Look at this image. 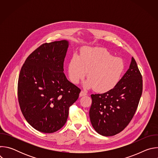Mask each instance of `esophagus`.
I'll return each instance as SVG.
<instances>
[{"label":"esophagus","mask_w":158,"mask_h":158,"mask_svg":"<svg viewBox=\"0 0 158 158\" xmlns=\"http://www.w3.org/2000/svg\"><path fill=\"white\" fill-rule=\"evenodd\" d=\"M79 95H80V97H82V96H86V95H87V93H86V92H85L84 91H81Z\"/></svg>","instance_id":"1"}]
</instances>
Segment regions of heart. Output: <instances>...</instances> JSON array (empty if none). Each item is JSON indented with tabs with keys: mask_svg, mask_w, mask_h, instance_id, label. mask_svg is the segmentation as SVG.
<instances>
[{
	"mask_svg": "<svg viewBox=\"0 0 158 158\" xmlns=\"http://www.w3.org/2000/svg\"><path fill=\"white\" fill-rule=\"evenodd\" d=\"M124 71L123 61L115 58L104 49L85 48L81 57L74 55L70 60L68 73L71 81L78 84L86 75L87 87L106 93L116 86Z\"/></svg>",
	"mask_w": 158,
	"mask_h": 158,
	"instance_id": "1",
	"label": "heart"
}]
</instances>
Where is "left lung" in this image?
Instances as JSON below:
<instances>
[{
	"instance_id": "left-lung-1",
	"label": "left lung",
	"mask_w": 158,
	"mask_h": 158,
	"mask_svg": "<svg viewBox=\"0 0 158 158\" xmlns=\"http://www.w3.org/2000/svg\"><path fill=\"white\" fill-rule=\"evenodd\" d=\"M142 93V75L132 57L129 69L115 87L91 96L89 117L96 131L104 136H112L123 131L137 110Z\"/></svg>"
}]
</instances>
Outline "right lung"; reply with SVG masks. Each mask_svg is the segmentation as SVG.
Segmentation results:
<instances>
[{"label":"right lung","instance_id":"add662e5","mask_svg":"<svg viewBox=\"0 0 158 158\" xmlns=\"http://www.w3.org/2000/svg\"><path fill=\"white\" fill-rule=\"evenodd\" d=\"M67 48L65 40L43 44L27 57L20 71V110L28 123L42 132L52 133L64 126L81 92L63 72Z\"/></svg>","mask_w":158,"mask_h":158}]
</instances>
